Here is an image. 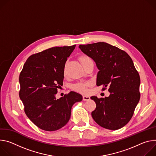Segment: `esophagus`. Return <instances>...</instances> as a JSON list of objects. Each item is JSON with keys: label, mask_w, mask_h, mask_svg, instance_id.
I'll return each instance as SVG.
<instances>
[{"label": "esophagus", "mask_w": 156, "mask_h": 156, "mask_svg": "<svg viewBox=\"0 0 156 156\" xmlns=\"http://www.w3.org/2000/svg\"><path fill=\"white\" fill-rule=\"evenodd\" d=\"M90 100V97L86 96V95H83V101H88V100Z\"/></svg>", "instance_id": "1"}]
</instances>
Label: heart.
Listing matches in <instances>:
<instances>
[{"mask_svg": "<svg viewBox=\"0 0 156 156\" xmlns=\"http://www.w3.org/2000/svg\"><path fill=\"white\" fill-rule=\"evenodd\" d=\"M90 58L87 56H83L80 58V60L81 63L90 60ZM91 85L90 82H79L74 85V89L80 93L85 94L87 92V87Z\"/></svg>", "mask_w": 156, "mask_h": 156, "instance_id": "obj_1", "label": "heart"}]
</instances>
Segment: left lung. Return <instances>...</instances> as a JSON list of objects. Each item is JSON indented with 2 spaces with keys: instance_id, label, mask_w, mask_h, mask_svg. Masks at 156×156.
<instances>
[{
  "instance_id": "1",
  "label": "left lung",
  "mask_w": 156,
  "mask_h": 156,
  "mask_svg": "<svg viewBox=\"0 0 156 156\" xmlns=\"http://www.w3.org/2000/svg\"><path fill=\"white\" fill-rule=\"evenodd\" d=\"M79 48L95 61L99 70L97 85H103V90L108 87L110 92L104 98L91 97L96 103L93 119L108 129L122 128L129 122L140 99V77L132 59L125 51L104 42Z\"/></svg>"
}]
</instances>
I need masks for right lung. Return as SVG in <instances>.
<instances>
[{
  "instance_id": "right-lung-1",
  "label": "right lung",
  "mask_w": 156,
  "mask_h": 156,
  "mask_svg": "<svg viewBox=\"0 0 156 156\" xmlns=\"http://www.w3.org/2000/svg\"><path fill=\"white\" fill-rule=\"evenodd\" d=\"M75 47H53L33 55L20 73L19 97L25 112L43 130L54 131L64 126L73 105L82 100V96L73 91L56 98L58 89L62 85L66 62Z\"/></svg>"
}]
</instances>
